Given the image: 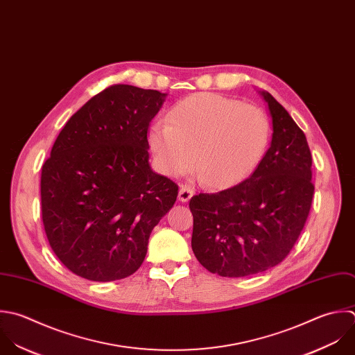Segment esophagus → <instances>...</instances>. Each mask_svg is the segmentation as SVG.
<instances>
[{
  "mask_svg": "<svg viewBox=\"0 0 355 355\" xmlns=\"http://www.w3.org/2000/svg\"><path fill=\"white\" fill-rule=\"evenodd\" d=\"M192 196H193V189H192L191 187H188V185H181L180 192H178V199H180L181 202L187 203V202L191 200Z\"/></svg>",
  "mask_w": 355,
  "mask_h": 355,
  "instance_id": "obj_1",
  "label": "esophagus"
}]
</instances>
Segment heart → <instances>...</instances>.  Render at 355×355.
I'll return each mask as SVG.
<instances>
[{
    "label": "heart",
    "instance_id": "heart-1",
    "mask_svg": "<svg viewBox=\"0 0 355 355\" xmlns=\"http://www.w3.org/2000/svg\"><path fill=\"white\" fill-rule=\"evenodd\" d=\"M167 121H155L148 142L159 171L175 178L196 167L213 188L232 187L261 162L271 138L267 114L254 105L214 92L178 102Z\"/></svg>",
    "mask_w": 355,
    "mask_h": 355
}]
</instances>
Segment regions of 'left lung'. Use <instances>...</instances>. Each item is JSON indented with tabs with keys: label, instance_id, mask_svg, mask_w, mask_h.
<instances>
[{
	"label": "left lung",
	"instance_id": "1",
	"mask_svg": "<svg viewBox=\"0 0 355 355\" xmlns=\"http://www.w3.org/2000/svg\"><path fill=\"white\" fill-rule=\"evenodd\" d=\"M259 92L270 110L272 137L257 168L234 188L189 202L192 250L220 277H249L278 266L296 243L313 202L307 138L270 92Z\"/></svg>",
	"mask_w": 355,
	"mask_h": 355
}]
</instances>
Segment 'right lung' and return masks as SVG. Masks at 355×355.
<instances>
[{"label":"right lung","mask_w":355,"mask_h":355,"mask_svg":"<svg viewBox=\"0 0 355 355\" xmlns=\"http://www.w3.org/2000/svg\"><path fill=\"white\" fill-rule=\"evenodd\" d=\"M167 94L117 84L64 124L41 171L48 242L73 274L110 282L134 274L178 187L149 164L148 128Z\"/></svg>","instance_id":"right-lung-1"}]
</instances>
